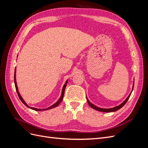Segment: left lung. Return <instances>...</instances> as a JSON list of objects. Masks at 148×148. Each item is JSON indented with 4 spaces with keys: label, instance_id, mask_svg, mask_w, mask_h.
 Instances as JSON below:
<instances>
[{
    "label": "left lung",
    "instance_id": "8db88e82",
    "mask_svg": "<svg viewBox=\"0 0 148 148\" xmlns=\"http://www.w3.org/2000/svg\"><path fill=\"white\" fill-rule=\"evenodd\" d=\"M133 87H134V84H133ZM132 91H133V89H132ZM131 94H132V92H131L130 94V95L128 96V97L127 98V99H125V101L123 102H122V104H121L120 105H119V106H116V107H114V108H111V109H102V108H100V107H98L96 106L95 105L92 104V103H91L90 102H89V100L88 99L87 97H86V99H87V101H88V103L89 106H90V107H91L92 108H93L94 109L97 110H98V111L104 112H111L117 111V110H118L119 109H120V108H122V107L125 104H126V102L128 101L130 96V95H131Z\"/></svg>",
    "mask_w": 148,
    "mask_h": 148
}]
</instances>
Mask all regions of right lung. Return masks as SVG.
Returning a JSON list of instances; mask_svg holds the SVG:
<instances>
[{"instance_id": "1", "label": "right lung", "mask_w": 148, "mask_h": 148, "mask_svg": "<svg viewBox=\"0 0 148 148\" xmlns=\"http://www.w3.org/2000/svg\"><path fill=\"white\" fill-rule=\"evenodd\" d=\"M15 72H16V69L15 70V75H14V82H15V88H16V92L18 94V96L20 99L21 100V101L23 103V104L26 106L29 107V108L33 109L34 110H36V111H42V110H49V109H52V108H54V107H57L58 106H59L60 104V103L62 102V99H63V97H64V92H65V87L66 86V84H67V81L66 82V83H65L64 86L63 87V88H62V95H61V96L60 97L59 100L56 103H55L54 104H53L52 106H51V107H48V108H46V109H36V108H34V107H31L29 106H28L27 104H26V103L24 101V100L23 99V98L21 97V96H20V93L18 92V87H17V85H16V77H15Z\"/></svg>"}]
</instances>
